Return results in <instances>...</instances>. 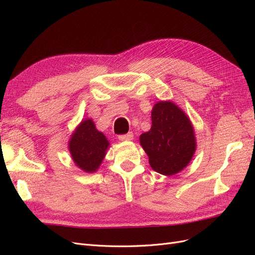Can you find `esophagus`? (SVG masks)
Masks as SVG:
<instances>
[{
    "label": "esophagus",
    "mask_w": 255,
    "mask_h": 255,
    "mask_svg": "<svg viewBox=\"0 0 255 255\" xmlns=\"http://www.w3.org/2000/svg\"><path fill=\"white\" fill-rule=\"evenodd\" d=\"M133 138H134V135H133V133H128V134H126V135H120L119 136V140H121V141H130V140H133Z\"/></svg>",
    "instance_id": "obj_1"
}]
</instances>
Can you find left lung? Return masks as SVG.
<instances>
[{
  "label": "left lung",
  "mask_w": 255,
  "mask_h": 255,
  "mask_svg": "<svg viewBox=\"0 0 255 255\" xmlns=\"http://www.w3.org/2000/svg\"><path fill=\"white\" fill-rule=\"evenodd\" d=\"M151 118L150 130L139 137L151 168L167 176L179 173L197 150L194 126L187 114L170 100L154 104Z\"/></svg>",
  "instance_id": "8db88e82"
}]
</instances>
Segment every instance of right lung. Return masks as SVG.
<instances>
[{
  "instance_id": "1",
  "label": "right lung",
  "mask_w": 255,
  "mask_h": 255,
  "mask_svg": "<svg viewBox=\"0 0 255 255\" xmlns=\"http://www.w3.org/2000/svg\"><path fill=\"white\" fill-rule=\"evenodd\" d=\"M69 152L76 167L94 173L101 166L110 148L106 136L98 130L92 119H84L75 128L68 143Z\"/></svg>"
}]
</instances>
